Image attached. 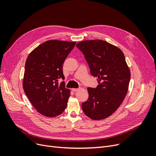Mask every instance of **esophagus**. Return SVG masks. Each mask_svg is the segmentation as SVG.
Masks as SVG:
<instances>
[{"mask_svg":"<svg viewBox=\"0 0 156 156\" xmlns=\"http://www.w3.org/2000/svg\"><path fill=\"white\" fill-rule=\"evenodd\" d=\"M72 90V91H73V92H76V91H78V88H72L71 89Z\"/></svg>","mask_w":156,"mask_h":156,"instance_id":"esophagus-1","label":"esophagus"}]
</instances>
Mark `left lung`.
Listing matches in <instances>:
<instances>
[{
	"label": "left lung",
	"instance_id": "obj_1",
	"mask_svg": "<svg viewBox=\"0 0 156 156\" xmlns=\"http://www.w3.org/2000/svg\"><path fill=\"white\" fill-rule=\"evenodd\" d=\"M76 47L99 83L87 88L89 97L82 109L92 119H105L118 109L128 90L131 73L125 57L119 48L101 40L82 41Z\"/></svg>",
	"mask_w": 156,
	"mask_h": 156
}]
</instances>
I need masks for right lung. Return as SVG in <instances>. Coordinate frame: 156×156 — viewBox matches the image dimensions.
Here are the masks:
<instances>
[{
	"instance_id": "add662e5",
	"label": "right lung",
	"mask_w": 156,
	"mask_h": 156,
	"mask_svg": "<svg viewBox=\"0 0 156 156\" xmlns=\"http://www.w3.org/2000/svg\"><path fill=\"white\" fill-rule=\"evenodd\" d=\"M76 44L75 42L51 40L33 50L28 55L23 81L28 99L42 115L53 118L65 110L70 96L58 79H64L62 64Z\"/></svg>"
}]
</instances>
